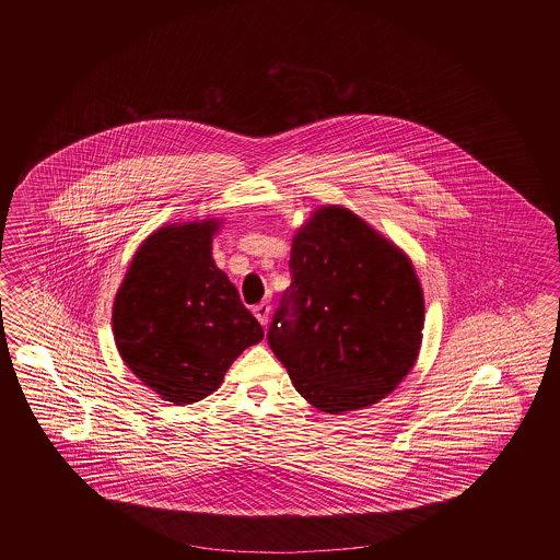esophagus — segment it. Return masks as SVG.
<instances>
[{
    "mask_svg": "<svg viewBox=\"0 0 560 560\" xmlns=\"http://www.w3.org/2000/svg\"><path fill=\"white\" fill-rule=\"evenodd\" d=\"M256 320L262 324V326H267L269 324V316H271V304L269 302H262V304L255 305Z\"/></svg>",
    "mask_w": 560,
    "mask_h": 560,
    "instance_id": "34e87169",
    "label": "esophagus"
}]
</instances>
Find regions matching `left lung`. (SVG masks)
I'll return each instance as SVG.
<instances>
[{"label":"left lung","mask_w":560,"mask_h":560,"mask_svg":"<svg viewBox=\"0 0 560 560\" xmlns=\"http://www.w3.org/2000/svg\"><path fill=\"white\" fill-rule=\"evenodd\" d=\"M289 272L267 340L295 390L330 415L390 394L423 339V291L407 256L332 205L293 237Z\"/></svg>","instance_id":"obj_1"}]
</instances>
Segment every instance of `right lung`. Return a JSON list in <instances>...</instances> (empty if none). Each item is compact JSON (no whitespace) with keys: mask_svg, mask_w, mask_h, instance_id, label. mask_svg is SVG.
<instances>
[{"mask_svg":"<svg viewBox=\"0 0 560 560\" xmlns=\"http://www.w3.org/2000/svg\"><path fill=\"white\" fill-rule=\"evenodd\" d=\"M218 221L168 225L148 237L127 271L113 328L137 377L174 405L199 402L262 326L211 258Z\"/></svg>","mask_w":560,"mask_h":560,"instance_id":"1","label":"right lung"}]
</instances>
